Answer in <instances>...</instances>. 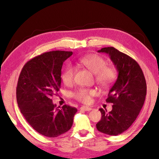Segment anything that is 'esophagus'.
<instances>
[{
  "mask_svg": "<svg viewBox=\"0 0 159 159\" xmlns=\"http://www.w3.org/2000/svg\"><path fill=\"white\" fill-rule=\"evenodd\" d=\"M80 109H81V110H84V111H89L92 110V108H91V107H89L83 106V107H80Z\"/></svg>",
  "mask_w": 159,
  "mask_h": 159,
  "instance_id": "esophagus-1",
  "label": "esophagus"
}]
</instances>
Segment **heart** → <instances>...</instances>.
I'll return each instance as SVG.
<instances>
[{
	"label": "heart",
	"instance_id": "obj_1",
	"mask_svg": "<svg viewBox=\"0 0 159 159\" xmlns=\"http://www.w3.org/2000/svg\"><path fill=\"white\" fill-rule=\"evenodd\" d=\"M79 63L92 73L95 74L96 81L102 87H107L114 83L117 78V71L113 66H107L106 60L98 55H85L79 59ZM76 74L75 67L67 66L61 74V79L64 85H72ZM93 89L80 88L73 93V96L83 103L90 102L92 97L96 95Z\"/></svg>",
	"mask_w": 159,
	"mask_h": 159
}]
</instances>
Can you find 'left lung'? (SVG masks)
<instances>
[{"instance_id":"8db88e82","label":"left lung","mask_w":159,"mask_h":159,"mask_svg":"<svg viewBox=\"0 0 159 159\" xmlns=\"http://www.w3.org/2000/svg\"><path fill=\"white\" fill-rule=\"evenodd\" d=\"M98 52L109 55L118 76L106 100L113 104V109L109 113L99 109L102 117L96 128L102 133L117 135L126 131L139 116L146 99V79L139 64L126 54L113 47L103 48Z\"/></svg>"}]
</instances>
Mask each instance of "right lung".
<instances>
[{
	"label": "right lung",
	"mask_w": 159,
	"mask_h": 159,
	"mask_svg": "<svg viewBox=\"0 0 159 159\" xmlns=\"http://www.w3.org/2000/svg\"><path fill=\"white\" fill-rule=\"evenodd\" d=\"M72 52L55 50L33 58L24 66L16 87L18 107L27 122L38 133L57 137L68 131L77 109L57 107L50 98L59 91L63 62Z\"/></svg>",
	"instance_id": "1"
}]
</instances>
